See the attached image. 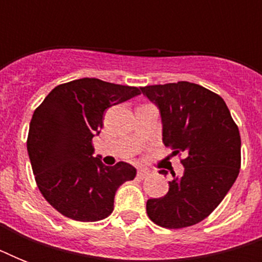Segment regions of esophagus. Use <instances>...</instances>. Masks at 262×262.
<instances>
[{"mask_svg":"<svg viewBox=\"0 0 262 262\" xmlns=\"http://www.w3.org/2000/svg\"><path fill=\"white\" fill-rule=\"evenodd\" d=\"M148 175H149V171H148L147 168H140L139 171H137V177H139L140 179L147 178Z\"/></svg>","mask_w":262,"mask_h":262,"instance_id":"esophagus-1","label":"esophagus"}]
</instances>
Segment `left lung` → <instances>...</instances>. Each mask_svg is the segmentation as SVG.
<instances>
[{"instance_id":"8db88e82","label":"left lung","mask_w":262,"mask_h":262,"mask_svg":"<svg viewBox=\"0 0 262 262\" xmlns=\"http://www.w3.org/2000/svg\"><path fill=\"white\" fill-rule=\"evenodd\" d=\"M141 92L159 108L164 145L175 155H185L183 175L174 174L167 194L148 200V216L166 228L200 223L222 203L239 174L238 126L223 99L199 84L147 85Z\"/></svg>"}]
</instances>
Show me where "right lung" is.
I'll return each instance as SVG.
<instances>
[{
	"label": "right lung",
	"mask_w": 262,
	"mask_h": 262,
	"mask_svg": "<svg viewBox=\"0 0 262 262\" xmlns=\"http://www.w3.org/2000/svg\"><path fill=\"white\" fill-rule=\"evenodd\" d=\"M137 95V87L85 77L57 85L34 111L27 149L39 190L59 213L79 222L104 219L117 189L135 179L129 163L110 167L94 158L92 139L108 107Z\"/></svg>",
	"instance_id": "obj_1"
}]
</instances>
